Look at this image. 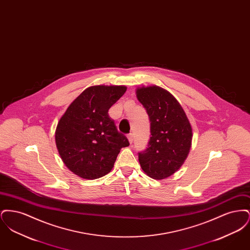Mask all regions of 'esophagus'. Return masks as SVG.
I'll return each instance as SVG.
<instances>
[{
  "mask_svg": "<svg viewBox=\"0 0 250 250\" xmlns=\"http://www.w3.org/2000/svg\"><path fill=\"white\" fill-rule=\"evenodd\" d=\"M127 139H128V142H129V143H133V140H134V138H133V134H129V135H127Z\"/></svg>",
  "mask_w": 250,
  "mask_h": 250,
  "instance_id": "34e87169",
  "label": "esophagus"
}]
</instances>
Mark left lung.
Returning a JSON list of instances; mask_svg holds the SVG:
<instances>
[{
    "label": "left lung",
    "instance_id": "obj_1",
    "mask_svg": "<svg viewBox=\"0 0 250 250\" xmlns=\"http://www.w3.org/2000/svg\"><path fill=\"white\" fill-rule=\"evenodd\" d=\"M138 100L151 122V138L145 151L139 153L143 171L151 178L169 177L189 154L192 128L177 99L165 89L152 85L138 87Z\"/></svg>",
    "mask_w": 250,
    "mask_h": 250
}]
</instances>
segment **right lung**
Returning a JSON list of instances; mask_svg holds the SVG:
<instances>
[{"mask_svg":"<svg viewBox=\"0 0 250 250\" xmlns=\"http://www.w3.org/2000/svg\"><path fill=\"white\" fill-rule=\"evenodd\" d=\"M125 91L123 85L88 87L61 117L56 146L62 162L76 175L88 180L106 175L120 150L129 145L107 113Z\"/></svg>","mask_w":250,"mask_h":250,"instance_id":"1","label":"right lung"}]
</instances>
